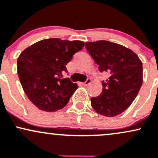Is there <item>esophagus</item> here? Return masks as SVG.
Wrapping results in <instances>:
<instances>
[{"label":"esophagus","instance_id":"esophagus-1","mask_svg":"<svg viewBox=\"0 0 158 158\" xmlns=\"http://www.w3.org/2000/svg\"><path fill=\"white\" fill-rule=\"evenodd\" d=\"M90 84H91V79H87L84 83H83V85L85 86H88V85H89Z\"/></svg>","mask_w":158,"mask_h":158}]
</instances>
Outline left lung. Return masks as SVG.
<instances>
[{
	"mask_svg": "<svg viewBox=\"0 0 158 158\" xmlns=\"http://www.w3.org/2000/svg\"><path fill=\"white\" fill-rule=\"evenodd\" d=\"M86 48L101 72L109 77L102 81V92L91 98V105L99 114L113 117L130 107L143 84V64L134 51L109 41L86 42Z\"/></svg>",
	"mask_w": 158,
	"mask_h": 158,
	"instance_id": "left-lung-1",
	"label": "left lung"
}]
</instances>
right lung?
I'll use <instances>...</instances> for the list:
<instances>
[{"instance_id": "add662e5", "label": "right lung", "mask_w": 158, "mask_h": 158, "mask_svg": "<svg viewBox=\"0 0 158 158\" xmlns=\"http://www.w3.org/2000/svg\"><path fill=\"white\" fill-rule=\"evenodd\" d=\"M82 41L53 38L41 40L21 53L18 75L29 100L41 110L54 112L65 107L77 85L63 78L65 65L84 48Z\"/></svg>"}]
</instances>
